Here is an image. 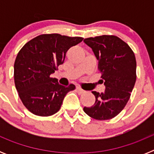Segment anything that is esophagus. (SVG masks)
<instances>
[{
	"mask_svg": "<svg viewBox=\"0 0 154 154\" xmlns=\"http://www.w3.org/2000/svg\"><path fill=\"white\" fill-rule=\"evenodd\" d=\"M76 91H77V92H78V93H79V94H82L85 92V90H83V89H82L81 87H79V86L76 87Z\"/></svg>",
	"mask_w": 154,
	"mask_h": 154,
	"instance_id": "esophagus-1",
	"label": "esophagus"
}]
</instances>
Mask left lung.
<instances>
[{
  "mask_svg": "<svg viewBox=\"0 0 154 154\" xmlns=\"http://www.w3.org/2000/svg\"><path fill=\"white\" fill-rule=\"evenodd\" d=\"M99 61L98 69L106 86L104 92L92 91L96 102L84 112L98 120L115 117L130 99L137 79V62L130 47L114 35H102L84 39Z\"/></svg>",
  "mask_w": 154,
  "mask_h": 154,
  "instance_id": "obj_1",
  "label": "left lung"
}]
</instances>
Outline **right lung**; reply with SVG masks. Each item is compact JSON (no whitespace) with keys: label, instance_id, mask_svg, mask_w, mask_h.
Here are the masks:
<instances>
[{"label":"right lung","instance_id":"right-lung-1","mask_svg":"<svg viewBox=\"0 0 154 154\" xmlns=\"http://www.w3.org/2000/svg\"><path fill=\"white\" fill-rule=\"evenodd\" d=\"M83 40L59 34L41 35L22 47L16 57L14 77L24 106L33 114L49 116L60 109L66 94L75 89L63 86L51 74L64 63L68 50Z\"/></svg>","mask_w":154,"mask_h":154}]
</instances>
